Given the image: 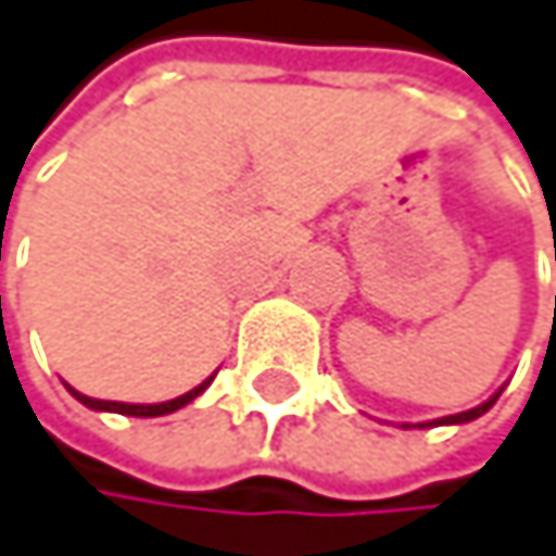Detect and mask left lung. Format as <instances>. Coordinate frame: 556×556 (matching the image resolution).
<instances>
[{
  "label": "left lung",
  "mask_w": 556,
  "mask_h": 556,
  "mask_svg": "<svg viewBox=\"0 0 556 556\" xmlns=\"http://www.w3.org/2000/svg\"><path fill=\"white\" fill-rule=\"evenodd\" d=\"M497 395H501V392H497ZM497 395H491V399H488V402H481L478 408H468V412H458V415H445V418H434V421H428V425H462V421H475L478 415H484V412L497 402ZM418 428H425V425H418Z\"/></svg>",
  "instance_id": "1"
}]
</instances>
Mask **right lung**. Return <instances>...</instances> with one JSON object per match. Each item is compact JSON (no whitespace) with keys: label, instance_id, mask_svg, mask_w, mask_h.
I'll list each match as a JSON object with an SVG mask.
<instances>
[{"label":"right lung","instance_id":"add662e5","mask_svg":"<svg viewBox=\"0 0 556 556\" xmlns=\"http://www.w3.org/2000/svg\"><path fill=\"white\" fill-rule=\"evenodd\" d=\"M214 382V376L207 379V382H201L197 389H190V392H184V395H177V399H170V402H157V405H128V402H101V399H91V395H81V392H75L72 386H68V392L81 402V405H88V408H94V412H117V415H135V418H157V415H170V412H177V408H184L187 402H193L197 395H201L207 386Z\"/></svg>","mask_w":556,"mask_h":556}]
</instances>
